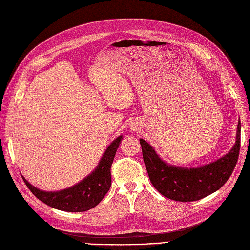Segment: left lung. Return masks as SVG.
<instances>
[{"instance_id": "obj_1", "label": "left lung", "mask_w": 250, "mask_h": 250, "mask_svg": "<svg viewBox=\"0 0 250 250\" xmlns=\"http://www.w3.org/2000/svg\"><path fill=\"white\" fill-rule=\"evenodd\" d=\"M241 141V123H238L236 143L216 162L199 168H180L163 162L152 147L140 139L145 167L152 186L166 198L192 202L219 189L232 175L238 161Z\"/></svg>"}]
</instances>
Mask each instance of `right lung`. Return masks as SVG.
<instances>
[{
    "instance_id": "1",
    "label": "right lung",
    "mask_w": 250,
    "mask_h": 250,
    "mask_svg": "<svg viewBox=\"0 0 250 250\" xmlns=\"http://www.w3.org/2000/svg\"><path fill=\"white\" fill-rule=\"evenodd\" d=\"M122 136L109 145L97 169L86 178L70 188L60 191H43L33 187L22 177L33 195L52 208L67 212H83L96 207L111 187V166Z\"/></svg>"
}]
</instances>
